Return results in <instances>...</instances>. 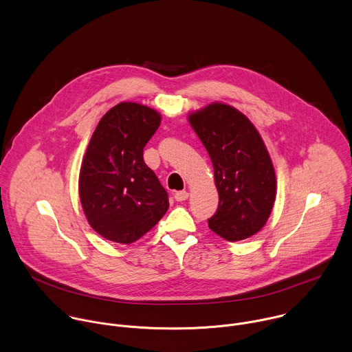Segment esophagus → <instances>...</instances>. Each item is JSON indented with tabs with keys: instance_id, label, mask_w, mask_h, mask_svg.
<instances>
[{
	"instance_id": "esophagus-1",
	"label": "esophagus",
	"mask_w": 352,
	"mask_h": 352,
	"mask_svg": "<svg viewBox=\"0 0 352 352\" xmlns=\"http://www.w3.org/2000/svg\"><path fill=\"white\" fill-rule=\"evenodd\" d=\"M189 197V193L186 192V190H179V192H175V195H174V199L177 200V201H184V200H186Z\"/></svg>"
}]
</instances>
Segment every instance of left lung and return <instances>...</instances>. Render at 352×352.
<instances>
[{"label": "left lung", "instance_id": "obj_1", "mask_svg": "<svg viewBox=\"0 0 352 352\" xmlns=\"http://www.w3.org/2000/svg\"><path fill=\"white\" fill-rule=\"evenodd\" d=\"M189 123L211 157L219 195L208 228L228 241L256 234L277 195L274 167L261 134L244 113L223 102L192 112Z\"/></svg>", "mask_w": 352, "mask_h": 352}]
</instances>
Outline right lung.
I'll return each mask as SVG.
<instances>
[{
	"mask_svg": "<svg viewBox=\"0 0 352 352\" xmlns=\"http://www.w3.org/2000/svg\"><path fill=\"white\" fill-rule=\"evenodd\" d=\"M160 120V113L146 105L119 102L90 138L79 173V197L89 225L109 241H137L168 210V195L142 157Z\"/></svg>",
	"mask_w": 352,
	"mask_h": 352,
	"instance_id": "right-lung-1",
	"label": "right lung"
}]
</instances>
